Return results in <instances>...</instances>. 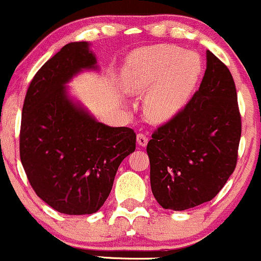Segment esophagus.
I'll return each instance as SVG.
<instances>
[{
	"instance_id": "1",
	"label": "esophagus",
	"mask_w": 261,
	"mask_h": 261,
	"mask_svg": "<svg viewBox=\"0 0 261 261\" xmlns=\"http://www.w3.org/2000/svg\"><path fill=\"white\" fill-rule=\"evenodd\" d=\"M137 142H138L139 146L142 147L147 146V143H148V137H147L144 133H138L137 134Z\"/></svg>"
}]
</instances>
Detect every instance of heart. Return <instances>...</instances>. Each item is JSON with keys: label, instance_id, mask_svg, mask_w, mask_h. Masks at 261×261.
I'll return each mask as SVG.
<instances>
[{"label": "heart", "instance_id": "b5f03b06", "mask_svg": "<svg viewBox=\"0 0 261 261\" xmlns=\"http://www.w3.org/2000/svg\"><path fill=\"white\" fill-rule=\"evenodd\" d=\"M200 73L199 57L172 45H153L134 51L122 72L127 94L141 96L144 117L152 123L172 119L189 99Z\"/></svg>", "mask_w": 261, "mask_h": 261}]
</instances>
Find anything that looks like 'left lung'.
<instances>
[{
	"label": "left lung",
	"instance_id": "1",
	"mask_svg": "<svg viewBox=\"0 0 261 261\" xmlns=\"http://www.w3.org/2000/svg\"><path fill=\"white\" fill-rule=\"evenodd\" d=\"M241 115L229 69L207 50L199 90L147 144L153 197L165 210L212 200L237 164Z\"/></svg>",
	"mask_w": 261,
	"mask_h": 261
}]
</instances>
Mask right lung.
Returning <instances> with one entry per match:
<instances>
[{
  "label": "right lung",
  "mask_w": 261,
  "mask_h": 261,
  "mask_svg": "<svg viewBox=\"0 0 261 261\" xmlns=\"http://www.w3.org/2000/svg\"><path fill=\"white\" fill-rule=\"evenodd\" d=\"M87 42L64 45L43 64L25 96L20 159L38 197L64 215L97 212L118 167L136 149V133L99 123L68 95L66 84L97 69Z\"/></svg>",
  "instance_id": "1"
}]
</instances>
